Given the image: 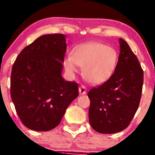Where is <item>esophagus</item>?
I'll list each match as a JSON object with an SVG mask.
<instances>
[{
	"label": "esophagus",
	"instance_id": "obj_1",
	"mask_svg": "<svg viewBox=\"0 0 155 155\" xmlns=\"http://www.w3.org/2000/svg\"><path fill=\"white\" fill-rule=\"evenodd\" d=\"M79 93H80L81 95L86 94V93H87L86 87L84 85H81L80 87H79Z\"/></svg>",
	"mask_w": 155,
	"mask_h": 155
}]
</instances>
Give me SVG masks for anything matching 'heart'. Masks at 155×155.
<instances>
[{
  "label": "heart",
  "instance_id": "b5f03b06",
  "mask_svg": "<svg viewBox=\"0 0 155 155\" xmlns=\"http://www.w3.org/2000/svg\"><path fill=\"white\" fill-rule=\"evenodd\" d=\"M118 55L115 49L96 42H87L74 49L72 57L64 59L68 72L77 71V65L83 68L84 79L92 84H98L111 77L118 62Z\"/></svg>",
  "mask_w": 155,
  "mask_h": 155
}]
</instances>
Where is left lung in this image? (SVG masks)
<instances>
[{
  "label": "left lung",
  "instance_id": "8db88e82",
  "mask_svg": "<svg viewBox=\"0 0 155 155\" xmlns=\"http://www.w3.org/2000/svg\"><path fill=\"white\" fill-rule=\"evenodd\" d=\"M120 54L111 77L88 92L89 121L94 130L113 134L125 130L140 104L143 71L128 44L120 38Z\"/></svg>",
  "mask_w": 155,
  "mask_h": 155
}]
</instances>
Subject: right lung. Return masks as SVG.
Wrapping results in <instances>:
<instances>
[{
	"label": "right lung",
	"mask_w": 155,
	"mask_h": 155,
	"mask_svg": "<svg viewBox=\"0 0 155 155\" xmlns=\"http://www.w3.org/2000/svg\"><path fill=\"white\" fill-rule=\"evenodd\" d=\"M65 51L64 35H42L25 47L13 64L11 98L20 120L30 130L55 128L79 96L77 83L61 76Z\"/></svg>",
	"instance_id": "obj_1"
}]
</instances>
